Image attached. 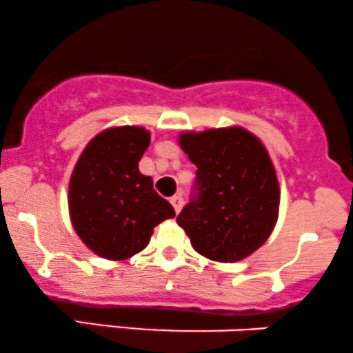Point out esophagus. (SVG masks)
Here are the masks:
<instances>
[{
    "instance_id": "34e87169",
    "label": "esophagus",
    "mask_w": 353,
    "mask_h": 353,
    "mask_svg": "<svg viewBox=\"0 0 353 353\" xmlns=\"http://www.w3.org/2000/svg\"><path fill=\"white\" fill-rule=\"evenodd\" d=\"M171 204H172L174 210H176V212L179 214L181 209H182V204H184V201H182L181 196H172L171 197Z\"/></svg>"
}]
</instances>
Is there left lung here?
Instances as JSON below:
<instances>
[{"label":"left lung","instance_id":"left-lung-1","mask_svg":"<svg viewBox=\"0 0 353 353\" xmlns=\"http://www.w3.org/2000/svg\"><path fill=\"white\" fill-rule=\"evenodd\" d=\"M179 144L196 164L199 194L182 209L177 224L194 250L210 261L249 257L272 234L281 204L265 145L241 125L182 132Z\"/></svg>","mask_w":353,"mask_h":353}]
</instances>
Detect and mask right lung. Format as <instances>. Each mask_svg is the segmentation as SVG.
<instances>
[{
    "instance_id": "obj_1",
    "label": "right lung",
    "mask_w": 353,
    "mask_h": 353,
    "mask_svg": "<svg viewBox=\"0 0 353 353\" xmlns=\"http://www.w3.org/2000/svg\"><path fill=\"white\" fill-rule=\"evenodd\" d=\"M151 143L141 125L108 128L89 141L72 169L70 217L81 241L99 257L125 261L151 241L154 228L176 216L174 208L139 172Z\"/></svg>"
}]
</instances>
